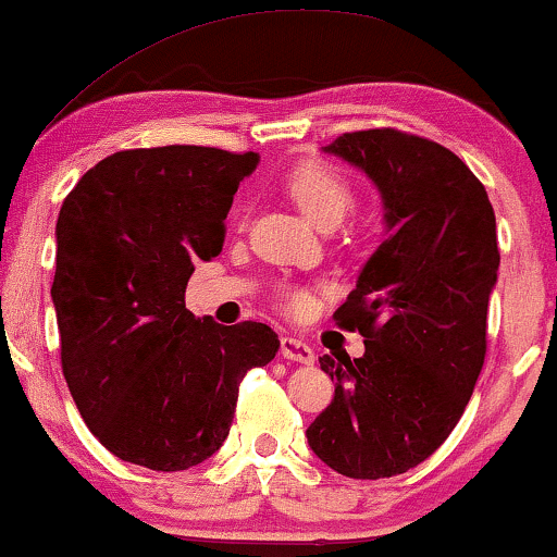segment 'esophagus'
I'll use <instances>...</instances> for the list:
<instances>
[{
    "mask_svg": "<svg viewBox=\"0 0 557 557\" xmlns=\"http://www.w3.org/2000/svg\"><path fill=\"white\" fill-rule=\"evenodd\" d=\"M281 355H284V360H292V362H301V364L314 362V352H311L307 342L294 339V337L281 339Z\"/></svg>",
    "mask_w": 557,
    "mask_h": 557,
    "instance_id": "34e87169",
    "label": "esophagus"
}]
</instances>
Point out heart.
<instances>
[{"mask_svg":"<svg viewBox=\"0 0 557 557\" xmlns=\"http://www.w3.org/2000/svg\"><path fill=\"white\" fill-rule=\"evenodd\" d=\"M288 195L319 227H334L357 205V187L339 166L326 162H309L296 166L286 180ZM281 309L304 317L311 309V294L301 286H281L276 292Z\"/></svg>","mask_w":557,"mask_h":557,"instance_id":"obj_1","label":"heart"}]
</instances>
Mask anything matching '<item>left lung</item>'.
Wrapping results in <instances>:
<instances>
[{"mask_svg":"<svg viewBox=\"0 0 557 557\" xmlns=\"http://www.w3.org/2000/svg\"><path fill=\"white\" fill-rule=\"evenodd\" d=\"M326 151L370 174L391 235L334 311L364 355L319 357L337 387L307 438L349 479L406 474L448 438L484 368L497 220L476 174L425 136L368 128Z\"/></svg>","mask_w":557,"mask_h":557,"instance_id":"1","label":"left lung"}]
</instances>
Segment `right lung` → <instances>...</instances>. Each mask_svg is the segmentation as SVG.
<instances>
[{"label":"right lung","instance_id":"obj_1","mask_svg":"<svg viewBox=\"0 0 557 557\" xmlns=\"http://www.w3.org/2000/svg\"><path fill=\"white\" fill-rule=\"evenodd\" d=\"M256 164V151L193 144L124 149L63 200L60 364L83 421L121 461L202 463L227 438L246 372L278 352L271 326H223L185 307L195 263L220 256L233 195Z\"/></svg>","mask_w":557,"mask_h":557}]
</instances>
